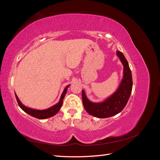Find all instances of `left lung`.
<instances>
[{"label":"left lung","instance_id":"8db88e82","mask_svg":"<svg viewBox=\"0 0 160 160\" xmlns=\"http://www.w3.org/2000/svg\"><path fill=\"white\" fill-rule=\"evenodd\" d=\"M117 56L123 65V76L118 89L102 102H91L82 90V99L87 112L98 118H107L120 113L126 105L132 93L133 81L128 62L123 53L117 51Z\"/></svg>","mask_w":160,"mask_h":160}]
</instances>
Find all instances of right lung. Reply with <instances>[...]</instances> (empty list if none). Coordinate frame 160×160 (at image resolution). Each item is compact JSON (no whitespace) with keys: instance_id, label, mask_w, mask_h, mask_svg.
Segmentation results:
<instances>
[{"instance_id":"add662e5","label":"right lung","mask_w":160,"mask_h":160,"mask_svg":"<svg viewBox=\"0 0 160 160\" xmlns=\"http://www.w3.org/2000/svg\"><path fill=\"white\" fill-rule=\"evenodd\" d=\"M69 85H67L65 88L63 92H62V93L61 94V96L60 100L59 102H58L57 104H55V105H53V106H52V107L48 108V109H46L38 110V109H35L27 108L21 102V101L19 100V99L18 98V97L16 94H15V97H16V99H17V101L19 107H20L24 111H25V112H26L28 115H30L35 118L39 119H47V118L52 117V116H54L55 114H57L58 112H59V111L62 106V101H63V99L66 95V93L67 91V88H69Z\"/></svg>"}]
</instances>
